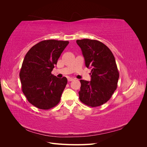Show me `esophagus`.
I'll return each mask as SVG.
<instances>
[{
  "mask_svg": "<svg viewBox=\"0 0 147 147\" xmlns=\"http://www.w3.org/2000/svg\"><path fill=\"white\" fill-rule=\"evenodd\" d=\"M73 80H74V78H68V81L69 82H72Z\"/></svg>",
  "mask_w": 147,
  "mask_h": 147,
  "instance_id": "obj_1",
  "label": "esophagus"
}]
</instances>
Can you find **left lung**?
<instances>
[{"mask_svg":"<svg viewBox=\"0 0 147 147\" xmlns=\"http://www.w3.org/2000/svg\"><path fill=\"white\" fill-rule=\"evenodd\" d=\"M86 67L91 69V81L81 80L79 99L96 107L107 102L117 90L119 72L115 57L103 43L96 40H77Z\"/></svg>","mask_w":147,"mask_h":147,"instance_id":"obj_1","label":"left lung"}]
</instances>
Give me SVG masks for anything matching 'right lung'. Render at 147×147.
Returning a JSON list of instances; mask_svg holds the SVG:
<instances>
[{
	"instance_id": "add662e5",
	"label": "right lung",
	"mask_w": 147,
	"mask_h": 147,
	"mask_svg": "<svg viewBox=\"0 0 147 147\" xmlns=\"http://www.w3.org/2000/svg\"><path fill=\"white\" fill-rule=\"evenodd\" d=\"M68 41L47 40L37 43L26 55L20 72L22 91L37 108L48 110L57 105L67 83L66 77L51 74Z\"/></svg>"
}]
</instances>
